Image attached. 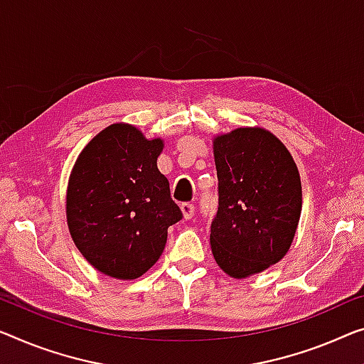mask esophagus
<instances>
[{
	"label": "esophagus",
	"instance_id": "obj_1",
	"mask_svg": "<svg viewBox=\"0 0 364 364\" xmlns=\"http://www.w3.org/2000/svg\"><path fill=\"white\" fill-rule=\"evenodd\" d=\"M181 210H183L184 219H193L194 213H196V208H194L193 203H183L181 204Z\"/></svg>",
	"mask_w": 364,
	"mask_h": 364
}]
</instances>
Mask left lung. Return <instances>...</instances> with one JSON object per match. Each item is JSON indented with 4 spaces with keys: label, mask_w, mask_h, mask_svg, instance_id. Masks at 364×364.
Returning a JSON list of instances; mask_svg holds the SVG:
<instances>
[{
    "label": "left lung",
    "mask_w": 364,
    "mask_h": 364,
    "mask_svg": "<svg viewBox=\"0 0 364 364\" xmlns=\"http://www.w3.org/2000/svg\"><path fill=\"white\" fill-rule=\"evenodd\" d=\"M217 213L210 248L232 278L278 263L301 217V178L292 156L264 129L242 127L214 140Z\"/></svg>",
    "instance_id": "left-lung-1"
}]
</instances>
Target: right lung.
I'll list each match as a JSON object with an SVG mask.
<instances>
[{
    "instance_id": "1",
    "label": "right lung",
    "mask_w": 364,
    "mask_h": 364,
    "mask_svg": "<svg viewBox=\"0 0 364 364\" xmlns=\"http://www.w3.org/2000/svg\"><path fill=\"white\" fill-rule=\"evenodd\" d=\"M160 139L112 124L81 151L67 191L75 245L101 273L135 279L164 253L168 227L183 219L156 159Z\"/></svg>"
}]
</instances>
